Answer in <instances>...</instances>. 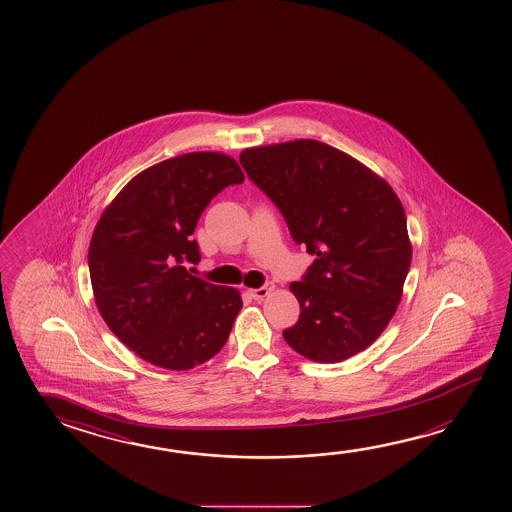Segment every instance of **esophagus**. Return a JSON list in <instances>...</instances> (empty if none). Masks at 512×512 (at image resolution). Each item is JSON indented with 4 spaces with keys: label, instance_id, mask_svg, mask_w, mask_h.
<instances>
[{
    "label": "esophagus",
    "instance_id": "obj_1",
    "mask_svg": "<svg viewBox=\"0 0 512 512\" xmlns=\"http://www.w3.org/2000/svg\"><path fill=\"white\" fill-rule=\"evenodd\" d=\"M275 289V284H271V282H268L266 285H262V287H259V289H250V294H252L253 298L255 300H262V298H266L271 291Z\"/></svg>",
    "mask_w": 512,
    "mask_h": 512
}]
</instances>
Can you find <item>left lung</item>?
<instances>
[{
    "label": "left lung",
    "mask_w": 512,
    "mask_h": 512,
    "mask_svg": "<svg viewBox=\"0 0 512 512\" xmlns=\"http://www.w3.org/2000/svg\"><path fill=\"white\" fill-rule=\"evenodd\" d=\"M244 171L316 260L289 285L300 318L285 343L309 361L341 362L375 343L402 300L412 244L400 198L382 176L314 139L241 151Z\"/></svg>",
    "instance_id": "obj_1"
}]
</instances>
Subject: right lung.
<instances>
[{"instance_id":"obj_1","label":"right lung","mask_w":512,"mask_h":512,"mask_svg":"<svg viewBox=\"0 0 512 512\" xmlns=\"http://www.w3.org/2000/svg\"><path fill=\"white\" fill-rule=\"evenodd\" d=\"M244 182L230 155L193 151L135 175L103 210L89 244L94 302L112 334L143 361L184 371L225 346L239 310L235 287L194 277L191 239L210 200Z\"/></svg>"}]
</instances>
